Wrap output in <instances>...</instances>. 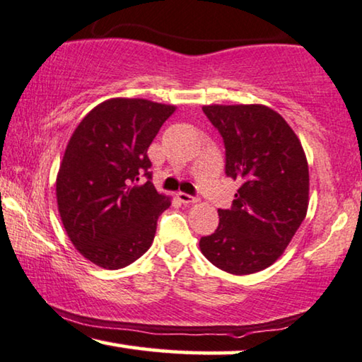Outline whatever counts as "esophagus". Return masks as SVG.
Listing matches in <instances>:
<instances>
[{
	"instance_id": "obj_1",
	"label": "esophagus",
	"mask_w": 362,
	"mask_h": 362,
	"mask_svg": "<svg viewBox=\"0 0 362 362\" xmlns=\"http://www.w3.org/2000/svg\"><path fill=\"white\" fill-rule=\"evenodd\" d=\"M177 199H180L182 204H194V202L199 201V197L186 194V192H177Z\"/></svg>"
}]
</instances>
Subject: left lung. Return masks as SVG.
<instances>
[{
    "instance_id": "8db88e82",
    "label": "left lung",
    "mask_w": 362,
    "mask_h": 362,
    "mask_svg": "<svg viewBox=\"0 0 362 362\" xmlns=\"http://www.w3.org/2000/svg\"><path fill=\"white\" fill-rule=\"evenodd\" d=\"M226 148V175L240 182L230 209L199 247L234 275L270 267L293 239L308 209V163L284 117L265 105H206Z\"/></svg>"
}]
</instances>
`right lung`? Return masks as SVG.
<instances>
[{"instance_id":"obj_1","label":"right lung","mask_w":362,"mask_h":362,"mask_svg":"<svg viewBox=\"0 0 362 362\" xmlns=\"http://www.w3.org/2000/svg\"><path fill=\"white\" fill-rule=\"evenodd\" d=\"M175 110L145 98H110L72 133L56 181L57 207L69 239L95 265L123 269L151 247L171 201L153 186L146 151ZM141 174L145 185L137 182Z\"/></svg>"}]
</instances>
